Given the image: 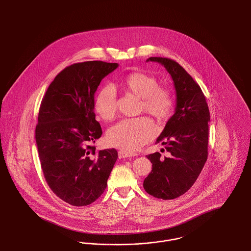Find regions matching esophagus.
<instances>
[{
	"label": "esophagus",
	"instance_id": "1",
	"mask_svg": "<svg viewBox=\"0 0 251 251\" xmlns=\"http://www.w3.org/2000/svg\"><path fill=\"white\" fill-rule=\"evenodd\" d=\"M135 155H136L135 153L128 152V151H119V157L120 159H122V158H131V157H134Z\"/></svg>",
	"mask_w": 251,
	"mask_h": 251
}]
</instances>
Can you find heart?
Wrapping results in <instances>:
<instances>
[{"label": "heart", "instance_id": "heart-1", "mask_svg": "<svg viewBox=\"0 0 251 251\" xmlns=\"http://www.w3.org/2000/svg\"><path fill=\"white\" fill-rule=\"evenodd\" d=\"M124 84L134 95L142 98V110L158 120L168 119L175 107L172 91L159 86L154 76L146 72L128 74ZM96 113L103 120H113L117 114V92L113 85L103 86L95 100ZM156 134L155 124L146 118L121 120L108 131V141L125 151H134L151 140Z\"/></svg>", "mask_w": 251, "mask_h": 251}]
</instances>
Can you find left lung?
<instances>
[{
	"label": "left lung",
	"instance_id": "1",
	"mask_svg": "<svg viewBox=\"0 0 251 251\" xmlns=\"http://www.w3.org/2000/svg\"><path fill=\"white\" fill-rule=\"evenodd\" d=\"M147 61L167 69L177 99L174 115L156 140L165 146L168 156L147 155L152 170L144 179V189L157 199L173 200L191 188L207 161L210 112L201 86L176 61L164 57Z\"/></svg>",
	"mask_w": 251,
	"mask_h": 251
}]
</instances>
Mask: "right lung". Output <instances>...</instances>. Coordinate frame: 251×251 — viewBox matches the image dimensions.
<instances>
[{
  "instance_id": "add662e5",
  "label": "right lung",
  "mask_w": 251,
  "mask_h": 251,
  "mask_svg": "<svg viewBox=\"0 0 251 251\" xmlns=\"http://www.w3.org/2000/svg\"><path fill=\"white\" fill-rule=\"evenodd\" d=\"M118 63L87 61L59 72L42 99L36 141L44 178L58 198L73 206L98 200L118 159L115 149L96 151L101 127L96 120V90Z\"/></svg>"
}]
</instances>
